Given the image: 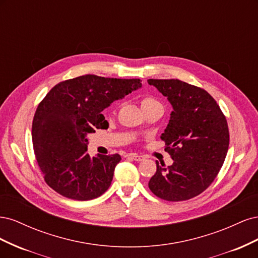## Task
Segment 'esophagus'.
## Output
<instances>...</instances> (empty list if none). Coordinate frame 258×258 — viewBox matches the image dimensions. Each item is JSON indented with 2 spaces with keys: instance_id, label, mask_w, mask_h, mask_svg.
Instances as JSON below:
<instances>
[{
  "instance_id": "1",
  "label": "esophagus",
  "mask_w": 258,
  "mask_h": 258,
  "mask_svg": "<svg viewBox=\"0 0 258 258\" xmlns=\"http://www.w3.org/2000/svg\"><path fill=\"white\" fill-rule=\"evenodd\" d=\"M129 157H131L132 159H135L136 161H142L144 159V156L138 155V154H130Z\"/></svg>"
}]
</instances>
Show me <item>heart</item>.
Returning a JSON list of instances; mask_svg holds the SVG:
<instances>
[{
	"label": "heart",
	"instance_id": "1",
	"mask_svg": "<svg viewBox=\"0 0 258 258\" xmlns=\"http://www.w3.org/2000/svg\"><path fill=\"white\" fill-rule=\"evenodd\" d=\"M141 105H142L143 110H145V108H148V107H152V106H159V105L161 106L159 101L156 100L153 97H144L141 100Z\"/></svg>",
	"mask_w": 258,
	"mask_h": 258
}]
</instances>
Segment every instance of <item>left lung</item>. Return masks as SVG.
I'll use <instances>...</instances> for the list:
<instances>
[{"label": "left lung", "mask_w": 258, "mask_h": 258, "mask_svg": "<svg viewBox=\"0 0 258 258\" xmlns=\"http://www.w3.org/2000/svg\"><path fill=\"white\" fill-rule=\"evenodd\" d=\"M173 107L160 139L173 163L159 166L148 182L156 196L183 201L198 196L212 184L229 146L226 117L208 91L178 80H148Z\"/></svg>", "instance_id": "left-lung-1"}]
</instances>
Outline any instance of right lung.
<instances>
[{
	"label": "right lung",
	"mask_w": 258,
	"mask_h": 258,
	"mask_svg": "<svg viewBox=\"0 0 258 258\" xmlns=\"http://www.w3.org/2000/svg\"><path fill=\"white\" fill-rule=\"evenodd\" d=\"M141 82L87 74L57 84L41 101L32 122V142L45 182L54 191L85 201L108 189L121 157H90L87 135L108 128L101 112L141 87Z\"/></svg>",
	"instance_id": "right-lung-1"
}]
</instances>
